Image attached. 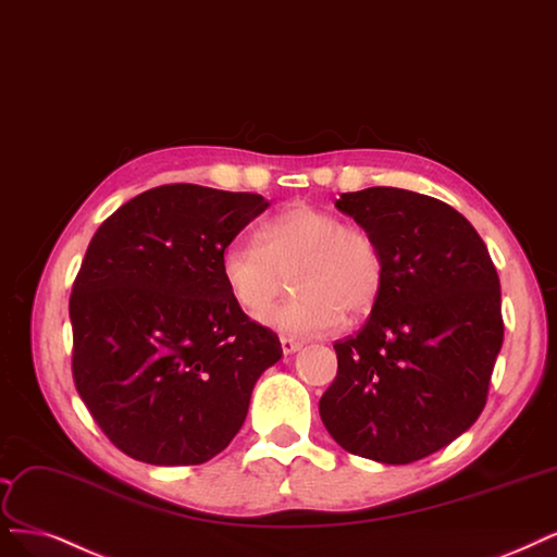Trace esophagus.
<instances>
[{"instance_id": "1", "label": "esophagus", "mask_w": 557, "mask_h": 557, "mask_svg": "<svg viewBox=\"0 0 557 557\" xmlns=\"http://www.w3.org/2000/svg\"><path fill=\"white\" fill-rule=\"evenodd\" d=\"M301 345H304V343H299V341H295V338H287V336H283V338H281V348H283V355H293V352H299V350H301Z\"/></svg>"}]
</instances>
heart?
<instances>
[{"mask_svg": "<svg viewBox=\"0 0 557 557\" xmlns=\"http://www.w3.org/2000/svg\"><path fill=\"white\" fill-rule=\"evenodd\" d=\"M296 270L297 298L265 310L282 274ZM221 278L239 309L267 330L290 338L334 332L343 311L367 313L385 285V258L367 227L336 212L297 202L262 221L253 242H233L221 253Z\"/></svg>", "mask_w": 557, "mask_h": 557, "instance_id": "heart-1", "label": "heart"}]
</instances>
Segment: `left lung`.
<instances>
[{
  "mask_svg": "<svg viewBox=\"0 0 557 557\" xmlns=\"http://www.w3.org/2000/svg\"><path fill=\"white\" fill-rule=\"evenodd\" d=\"M336 207L377 239L385 285L361 332L334 343L338 373L320 417L345 451L406 466L482 414L505 336L500 278L476 230L443 200L373 186Z\"/></svg>",
  "mask_w": 557,
  "mask_h": 557,
  "instance_id": "obj_1",
  "label": "left lung"
}]
</instances>
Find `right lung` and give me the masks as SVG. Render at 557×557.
Segmentation results:
<instances>
[{"label":"right lung","mask_w":557,"mask_h":557,"mask_svg":"<svg viewBox=\"0 0 557 557\" xmlns=\"http://www.w3.org/2000/svg\"><path fill=\"white\" fill-rule=\"evenodd\" d=\"M270 207L198 184L145 190L89 242L69 301L73 380L110 443L151 466L223 451L278 336L230 299L221 253Z\"/></svg>","instance_id":"1"}]
</instances>
